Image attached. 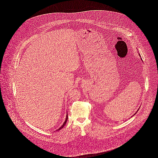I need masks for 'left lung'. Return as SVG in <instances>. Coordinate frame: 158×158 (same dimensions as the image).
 Listing matches in <instances>:
<instances>
[{
  "mask_svg": "<svg viewBox=\"0 0 158 158\" xmlns=\"http://www.w3.org/2000/svg\"><path fill=\"white\" fill-rule=\"evenodd\" d=\"M139 56H140V54H139ZM141 60H142V59H141ZM137 111H136V113H135V114H134V115H135V114H136V113H137ZM133 115H132V117H133Z\"/></svg>",
  "mask_w": 158,
  "mask_h": 158,
  "instance_id": "8db88e82",
  "label": "left lung"
}]
</instances>
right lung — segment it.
<instances>
[{"label":"right lung","mask_w":158,"mask_h":158,"mask_svg":"<svg viewBox=\"0 0 158 158\" xmlns=\"http://www.w3.org/2000/svg\"><path fill=\"white\" fill-rule=\"evenodd\" d=\"M68 114L66 115V120H65V121H64V123H63V125L60 127V128H59L58 130H61V129H62L64 127V125H66V122H67V120H68Z\"/></svg>","instance_id":"1"}]
</instances>
